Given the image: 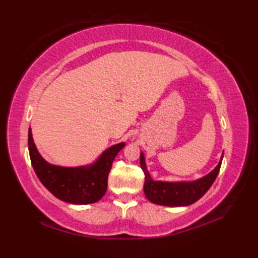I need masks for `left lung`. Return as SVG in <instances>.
<instances>
[{
	"label": "left lung",
	"instance_id": "left-lung-1",
	"mask_svg": "<svg viewBox=\"0 0 258 258\" xmlns=\"http://www.w3.org/2000/svg\"><path fill=\"white\" fill-rule=\"evenodd\" d=\"M223 156L212 172L192 182L154 181L146 169L144 154L140 156V165L145 175L144 194L155 205L166 207H184L192 205L209 190L220 172Z\"/></svg>",
	"mask_w": 258,
	"mask_h": 258
}]
</instances>
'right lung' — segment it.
<instances>
[{"label":"right lung","instance_id":"right-lung-1","mask_svg":"<svg viewBox=\"0 0 258 258\" xmlns=\"http://www.w3.org/2000/svg\"><path fill=\"white\" fill-rule=\"evenodd\" d=\"M30 159L37 177L54 197L73 205H88L99 201L107 188V177L112 163L124 142L115 144L101 154L89 166L68 168L50 165L38 153L29 128Z\"/></svg>","mask_w":258,"mask_h":258}]
</instances>
